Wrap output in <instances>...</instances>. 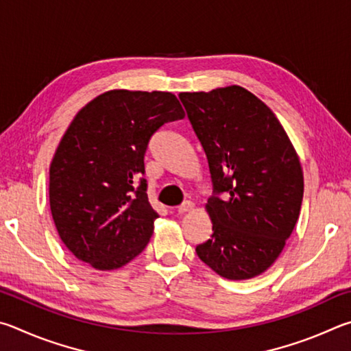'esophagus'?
I'll list each match as a JSON object with an SVG mask.
<instances>
[{
    "mask_svg": "<svg viewBox=\"0 0 351 351\" xmlns=\"http://www.w3.org/2000/svg\"><path fill=\"white\" fill-rule=\"evenodd\" d=\"M193 210H194V204H193L191 200L183 202V204H182L180 206H177V213H179V214L189 213V211H193Z\"/></svg>",
    "mask_w": 351,
    "mask_h": 351,
    "instance_id": "34e87169",
    "label": "esophagus"
}]
</instances>
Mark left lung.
<instances>
[{
	"instance_id": "8db88e82",
	"label": "left lung",
	"mask_w": 351,
	"mask_h": 351,
	"mask_svg": "<svg viewBox=\"0 0 351 351\" xmlns=\"http://www.w3.org/2000/svg\"><path fill=\"white\" fill-rule=\"evenodd\" d=\"M179 97L213 182L206 204L213 236L195 253L222 278H256L278 259L299 219L298 154L273 110L241 86Z\"/></svg>"
}]
</instances>
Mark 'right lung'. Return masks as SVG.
<instances>
[{
	"label": "right lung",
	"instance_id": "1",
	"mask_svg": "<svg viewBox=\"0 0 351 351\" xmlns=\"http://www.w3.org/2000/svg\"><path fill=\"white\" fill-rule=\"evenodd\" d=\"M185 117L171 92L114 89L78 110L49 169L58 236L78 261L117 269L149 242L158 214L147 200L145 154L165 123Z\"/></svg>",
	"mask_w": 351,
	"mask_h": 351
}]
</instances>
